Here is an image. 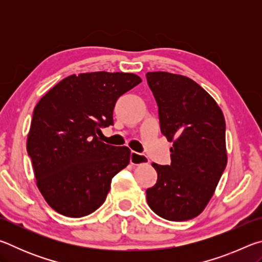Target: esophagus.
<instances>
[{
    "label": "esophagus",
    "mask_w": 262,
    "mask_h": 262,
    "mask_svg": "<svg viewBox=\"0 0 262 262\" xmlns=\"http://www.w3.org/2000/svg\"><path fill=\"white\" fill-rule=\"evenodd\" d=\"M149 158L147 156H143L136 151L130 152V164L133 165H142V164H148Z\"/></svg>",
    "instance_id": "34e87169"
}]
</instances>
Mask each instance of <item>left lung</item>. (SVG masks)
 <instances>
[{
    "label": "left lung",
    "instance_id": "8db88e82",
    "mask_svg": "<svg viewBox=\"0 0 262 262\" xmlns=\"http://www.w3.org/2000/svg\"><path fill=\"white\" fill-rule=\"evenodd\" d=\"M145 76L158 105L162 134L173 143L170 165L152 163L158 179L145 192L148 205L162 219L192 220L205 210L227 166L224 115L193 79L166 72Z\"/></svg>",
    "mask_w": 262,
    "mask_h": 262
}]
</instances>
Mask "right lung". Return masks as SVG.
I'll return each mask as SVG.
<instances>
[{
    "mask_svg": "<svg viewBox=\"0 0 262 262\" xmlns=\"http://www.w3.org/2000/svg\"><path fill=\"white\" fill-rule=\"evenodd\" d=\"M142 82L132 73H83L62 79L38 101L26 149L35 184L52 209L86 216L103 205L130 149L100 141L118 98Z\"/></svg>",
    "mask_w": 262,
    "mask_h": 262,
    "instance_id": "1",
    "label": "right lung"
}]
</instances>
